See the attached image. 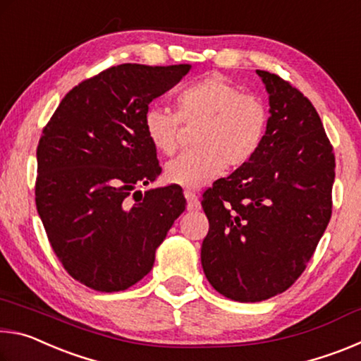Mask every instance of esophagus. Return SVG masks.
Segmentation results:
<instances>
[{"instance_id":"34e87169","label":"esophagus","mask_w":361,"mask_h":361,"mask_svg":"<svg viewBox=\"0 0 361 361\" xmlns=\"http://www.w3.org/2000/svg\"><path fill=\"white\" fill-rule=\"evenodd\" d=\"M185 197L188 200V210L189 212H195V210H200V202H199V197L191 191H185Z\"/></svg>"}]
</instances>
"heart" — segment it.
<instances>
[{
    "mask_svg": "<svg viewBox=\"0 0 361 361\" xmlns=\"http://www.w3.org/2000/svg\"><path fill=\"white\" fill-rule=\"evenodd\" d=\"M176 105L178 114L151 105L143 116L146 137L166 156L178 149L181 121H202L194 140L197 149L183 152L167 164L169 183L199 189L218 178L226 166L235 169L247 164L259 149L267 122L264 106L219 73L183 87Z\"/></svg>",
    "mask_w": 361,
    "mask_h": 361,
    "instance_id": "obj_1",
    "label": "heart"
}]
</instances>
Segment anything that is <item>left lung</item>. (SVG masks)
Returning a JSON list of instances; mask_svg holds the SVG:
<instances>
[{
  "instance_id": "obj_1",
  "label": "left lung",
  "mask_w": 361,
  "mask_h": 361,
  "mask_svg": "<svg viewBox=\"0 0 361 361\" xmlns=\"http://www.w3.org/2000/svg\"><path fill=\"white\" fill-rule=\"evenodd\" d=\"M266 133L256 154L204 192L209 234L200 261L210 285L239 302L288 290L331 218L333 146L309 99L269 71Z\"/></svg>"
}]
</instances>
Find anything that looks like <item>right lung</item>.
Segmentation results:
<instances>
[{
	"instance_id": "add662e5",
	"label": "right lung",
	"mask_w": 361,
	"mask_h": 361,
	"mask_svg": "<svg viewBox=\"0 0 361 361\" xmlns=\"http://www.w3.org/2000/svg\"><path fill=\"white\" fill-rule=\"evenodd\" d=\"M189 70L111 66L73 87L42 130L36 209L59 261L89 288L122 291L142 280L186 209L178 185L145 195L135 188L162 172L143 127L146 109Z\"/></svg>"
}]
</instances>
